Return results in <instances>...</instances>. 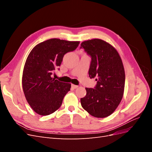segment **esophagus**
Segmentation results:
<instances>
[{
    "label": "esophagus",
    "instance_id": "34e87169",
    "mask_svg": "<svg viewBox=\"0 0 152 152\" xmlns=\"http://www.w3.org/2000/svg\"><path fill=\"white\" fill-rule=\"evenodd\" d=\"M78 87H79V86H78L73 85V84L72 85V89H77V88H78Z\"/></svg>",
    "mask_w": 152,
    "mask_h": 152
}]
</instances>
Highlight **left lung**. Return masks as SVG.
<instances>
[{"label":"left lung","instance_id":"1","mask_svg":"<svg viewBox=\"0 0 152 152\" xmlns=\"http://www.w3.org/2000/svg\"><path fill=\"white\" fill-rule=\"evenodd\" d=\"M81 48L91 58L89 76L97 81L94 88L86 87L81 105L92 116L107 117L115 110L123 97L125 72L122 59L112 45L101 39L84 41Z\"/></svg>","mask_w":152,"mask_h":152}]
</instances>
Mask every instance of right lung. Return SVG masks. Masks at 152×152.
<instances>
[{"label":"right lung","instance_id":"add662e5","mask_svg":"<svg viewBox=\"0 0 152 152\" xmlns=\"http://www.w3.org/2000/svg\"><path fill=\"white\" fill-rule=\"evenodd\" d=\"M79 42L51 39L31 50L23 72V89L31 108L40 115H48L61 107L71 84L52 78L59 70L63 58L79 46Z\"/></svg>","mask_w":152,"mask_h":152}]
</instances>
